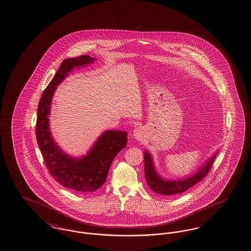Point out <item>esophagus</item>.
Masks as SVG:
<instances>
[{"label":"esophagus","mask_w":251,"mask_h":251,"mask_svg":"<svg viewBox=\"0 0 251 251\" xmlns=\"http://www.w3.org/2000/svg\"><path fill=\"white\" fill-rule=\"evenodd\" d=\"M143 136L144 131L143 129L141 128V127H137V128L134 130V136H135V138H136V140H138V141L142 140Z\"/></svg>","instance_id":"obj_1"}]
</instances>
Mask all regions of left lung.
Returning <instances> with one entry per match:
<instances>
[{"mask_svg": "<svg viewBox=\"0 0 251 251\" xmlns=\"http://www.w3.org/2000/svg\"><path fill=\"white\" fill-rule=\"evenodd\" d=\"M216 153L213 157L209 158L207 162L201 166L198 172L194 173L192 176L185 179L178 180H168L162 179L155 171L153 160L151 154L148 151H144V166H145V177L147 179V184L156 194L162 195H172L179 194L186 192L188 189L192 188L203 179L210 172L211 167L215 161Z\"/></svg>", "mask_w": 251, "mask_h": 251, "instance_id": "obj_1", "label": "left lung"}]
</instances>
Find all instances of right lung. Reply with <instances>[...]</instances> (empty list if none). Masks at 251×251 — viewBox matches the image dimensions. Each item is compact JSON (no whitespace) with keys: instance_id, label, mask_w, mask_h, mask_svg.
Here are the masks:
<instances>
[{"instance_id":"1","label":"right lung","mask_w":251,"mask_h":251,"mask_svg":"<svg viewBox=\"0 0 251 251\" xmlns=\"http://www.w3.org/2000/svg\"><path fill=\"white\" fill-rule=\"evenodd\" d=\"M94 59L91 56L83 55L63 60L42 93L37 108L36 141L46 166L59 184L79 193H93L105 182L114 158L127 143L126 131H105L99 136L86 156L76 158L61 151L51 136L49 115L56 88L74 68L90 64Z\"/></svg>"}]
</instances>
